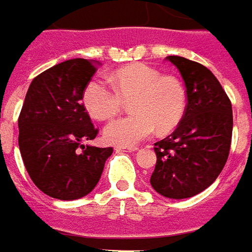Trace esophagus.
Here are the masks:
<instances>
[{"instance_id": "esophagus-1", "label": "esophagus", "mask_w": 252, "mask_h": 252, "mask_svg": "<svg viewBox=\"0 0 252 252\" xmlns=\"http://www.w3.org/2000/svg\"><path fill=\"white\" fill-rule=\"evenodd\" d=\"M117 151H119V152H135V151H138V148H137V146H118Z\"/></svg>"}]
</instances>
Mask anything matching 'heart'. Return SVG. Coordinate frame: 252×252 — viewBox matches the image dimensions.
I'll use <instances>...</instances> for the list:
<instances>
[{
  "instance_id": "heart-1",
  "label": "heart",
  "mask_w": 252,
  "mask_h": 252,
  "mask_svg": "<svg viewBox=\"0 0 252 252\" xmlns=\"http://www.w3.org/2000/svg\"><path fill=\"white\" fill-rule=\"evenodd\" d=\"M107 81L94 78L85 87L84 106L89 115L99 121L117 117L123 101L130 100L129 117L108 123L104 140L117 146H131L160 133L174 130L186 111L185 85L172 74H161L145 63H131L118 69Z\"/></svg>"
}]
</instances>
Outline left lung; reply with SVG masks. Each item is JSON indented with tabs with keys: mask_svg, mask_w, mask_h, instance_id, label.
Instances as JSON below:
<instances>
[{
	"mask_svg": "<svg viewBox=\"0 0 252 252\" xmlns=\"http://www.w3.org/2000/svg\"><path fill=\"white\" fill-rule=\"evenodd\" d=\"M186 87L185 115L174 133L155 144L158 156L152 187L164 197L183 199L208 189L229 155L232 104L215 74L198 62L168 55Z\"/></svg>",
	"mask_w": 252,
	"mask_h": 252,
	"instance_id": "obj_1",
	"label": "left lung"
}]
</instances>
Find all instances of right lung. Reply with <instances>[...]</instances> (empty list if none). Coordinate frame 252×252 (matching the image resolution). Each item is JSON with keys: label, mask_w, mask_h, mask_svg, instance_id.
Returning a JSON list of instances; mask_svg holds the SVG:
<instances>
[{"label": "right lung", "mask_w": 252, "mask_h": 252, "mask_svg": "<svg viewBox=\"0 0 252 252\" xmlns=\"http://www.w3.org/2000/svg\"><path fill=\"white\" fill-rule=\"evenodd\" d=\"M97 66L76 58L32 80L19 117V148L35 186L50 197L72 201L92 191L112 148L83 145L94 127L83 104Z\"/></svg>", "instance_id": "1"}]
</instances>
